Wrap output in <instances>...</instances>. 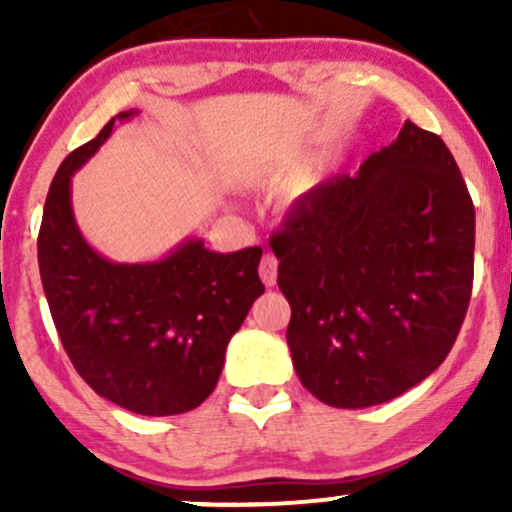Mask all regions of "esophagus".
<instances>
[{"mask_svg": "<svg viewBox=\"0 0 512 512\" xmlns=\"http://www.w3.org/2000/svg\"><path fill=\"white\" fill-rule=\"evenodd\" d=\"M276 267H279V262H276L274 255H264L262 257L260 276H262V281L267 286H274L276 284Z\"/></svg>", "mask_w": 512, "mask_h": 512, "instance_id": "esophagus-1", "label": "esophagus"}]
</instances>
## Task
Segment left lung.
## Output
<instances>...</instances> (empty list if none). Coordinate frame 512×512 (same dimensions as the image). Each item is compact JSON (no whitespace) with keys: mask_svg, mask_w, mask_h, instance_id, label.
<instances>
[{"mask_svg":"<svg viewBox=\"0 0 512 512\" xmlns=\"http://www.w3.org/2000/svg\"><path fill=\"white\" fill-rule=\"evenodd\" d=\"M269 243L293 368L320 402H390L450 354L472 298L474 204L438 134L407 120L356 175L298 197Z\"/></svg>","mask_w":512,"mask_h":512,"instance_id":"left-lung-1","label":"left lung"}]
</instances>
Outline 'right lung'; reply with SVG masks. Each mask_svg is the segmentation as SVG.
Wrapping results in <instances>:
<instances>
[{
	"label": "right lung",
	"mask_w": 512,
	"mask_h": 512,
	"mask_svg": "<svg viewBox=\"0 0 512 512\" xmlns=\"http://www.w3.org/2000/svg\"><path fill=\"white\" fill-rule=\"evenodd\" d=\"M137 110L115 115L62 161L38 233L43 291L76 373L117 407L173 416L214 392L226 346L264 293L262 248L211 252L187 238L163 260L110 262L81 236L72 175Z\"/></svg>",
	"instance_id": "obj_1"
}]
</instances>
